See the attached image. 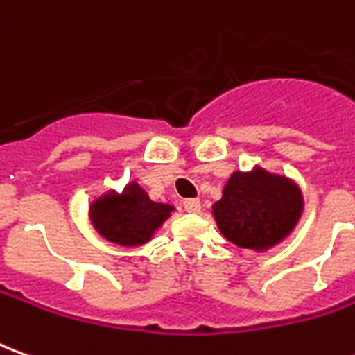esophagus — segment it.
<instances>
[{"mask_svg":"<svg viewBox=\"0 0 355 355\" xmlns=\"http://www.w3.org/2000/svg\"><path fill=\"white\" fill-rule=\"evenodd\" d=\"M184 211H186V213H192V215L200 213V211H201L200 200H186L184 201Z\"/></svg>","mask_w":355,"mask_h":355,"instance_id":"34e87169","label":"esophagus"}]
</instances>
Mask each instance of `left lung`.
<instances>
[{"label":"left lung","mask_w":355,"mask_h":355,"mask_svg":"<svg viewBox=\"0 0 355 355\" xmlns=\"http://www.w3.org/2000/svg\"><path fill=\"white\" fill-rule=\"evenodd\" d=\"M304 196L293 178L261 165L234 171L213 203V216L224 238L239 249L264 253L279 245L297 228Z\"/></svg>","instance_id":"obj_1"}]
</instances>
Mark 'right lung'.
<instances>
[{"instance_id":"obj_1","label":"right lung","mask_w":355,"mask_h":355,"mask_svg":"<svg viewBox=\"0 0 355 355\" xmlns=\"http://www.w3.org/2000/svg\"><path fill=\"white\" fill-rule=\"evenodd\" d=\"M173 213L175 205L152 201L137 180L125 184L121 192L110 188L98 193L89 205V220L96 234L131 249L148 243Z\"/></svg>"}]
</instances>
